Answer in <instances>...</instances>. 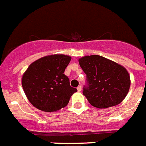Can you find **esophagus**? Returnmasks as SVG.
I'll list each match as a JSON object with an SVG mask.
<instances>
[{"label":"esophagus","instance_id":"esophagus-1","mask_svg":"<svg viewBox=\"0 0 146 146\" xmlns=\"http://www.w3.org/2000/svg\"><path fill=\"white\" fill-rule=\"evenodd\" d=\"M77 90L78 92H82V87L81 86H78V87L77 88Z\"/></svg>","mask_w":146,"mask_h":146}]
</instances>
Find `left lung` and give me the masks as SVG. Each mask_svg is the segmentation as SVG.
I'll return each instance as SVG.
<instances>
[{
  "label": "left lung",
  "mask_w": 146,
  "mask_h": 146,
  "mask_svg": "<svg viewBox=\"0 0 146 146\" xmlns=\"http://www.w3.org/2000/svg\"><path fill=\"white\" fill-rule=\"evenodd\" d=\"M78 62L88 82L83 95L92 106L107 108L125 99L131 85L130 75L125 67L95 54L82 57Z\"/></svg>",
  "instance_id": "1"
}]
</instances>
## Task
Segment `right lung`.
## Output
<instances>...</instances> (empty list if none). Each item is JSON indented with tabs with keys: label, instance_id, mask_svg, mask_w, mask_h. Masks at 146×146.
Returning a JSON list of instances; mask_svg holds the SVG:
<instances>
[{
	"label": "right lung",
	"instance_id": "1",
	"mask_svg": "<svg viewBox=\"0 0 146 146\" xmlns=\"http://www.w3.org/2000/svg\"><path fill=\"white\" fill-rule=\"evenodd\" d=\"M72 58L54 54L32 62L23 74L21 85L26 97L34 107L46 112L64 108L77 89L70 86L64 74Z\"/></svg>",
	"mask_w": 146,
	"mask_h": 146
}]
</instances>
